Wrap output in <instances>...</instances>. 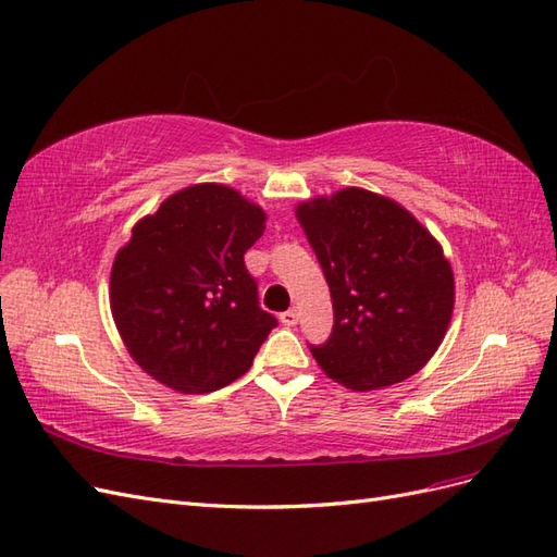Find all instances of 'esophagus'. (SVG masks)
I'll list each match as a JSON object with an SVG mask.
<instances>
[{"mask_svg": "<svg viewBox=\"0 0 557 557\" xmlns=\"http://www.w3.org/2000/svg\"><path fill=\"white\" fill-rule=\"evenodd\" d=\"M297 320H299V311H297V309H288V311L281 313V323H283V325L293 327V325H297Z\"/></svg>", "mask_w": 557, "mask_h": 557, "instance_id": "esophagus-1", "label": "esophagus"}]
</instances>
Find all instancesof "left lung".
<instances>
[{"instance_id":"obj_1","label":"left lung","mask_w":557,"mask_h":557,"mask_svg":"<svg viewBox=\"0 0 557 557\" xmlns=\"http://www.w3.org/2000/svg\"><path fill=\"white\" fill-rule=\"evenodd\" d=\"M295 215L332 295V336L311 348L320 369L356 393L420 372L455 307L442 244L399 201L356 185L299 201Z\"/></svg>"}]
</instances>
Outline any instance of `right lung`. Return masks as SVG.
<instances>
[{
    "instance_id": "add662e5",
    "label": "right lung",
    "mask_w": 557,
    "mask_h": 557,
    "mask_svg": "<svg viewBox=\"0 0 557 557\" xmlns=\"http://www.w3.org/2000/svg\"><path fill=\"white\" fill-rule=\"evenodd\" d=\"M267 213L223 183L166 197L117 248L109 299L117 334L144 372L176 393L244 376L276 318L258 307L244 252Z\"/></svg>"
}]
</instances>
